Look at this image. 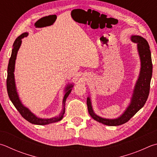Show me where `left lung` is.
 Returning <instances> with one entry per match:
<instances>
[{
  "label": "left lung",
  "instance_id": "obj_1",
  "mask_svg": "<svg viewBox=\"0 0 157 157\" xmlns=\"http://www.w3.org/2000/svg\"><path fill=\"white\" fill-rule=\"evenodd\" d=\"M131 40L137 44V49L141 59V71L133 91L130 104L125 112L117 119L102 118L93 112L90 99L87 98V107L90 115L95 121L106 126H116L126 123L144 106L149 95L150 81L152 75V63L149 44L146 39L139 36H132Z\"/></svg>",
  "mask_w": 157,
  "mask_h": 157
}]
</instances>
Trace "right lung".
Wrapping results in <instances>:
<instances>
[{"label": "right lung", "mask_w": 157, "mask_h": 157, "mask_svg": "<svg viewBox=\"0 0 157 157\" xmlns=\"http://www.w3.org/2000/svg\"><path fill=\"white\" fill-rule=\"evenodd\" d=\"M28 36V33H24L21 34V36H18V38L16 39L15 42L13 44V49L12 52H11V55L10 57L9 64H8L7 67V93L9 95V98L10 100L12 102L13 106L16 107V108L18 110L20 114L22 115V117L26 119L30 123L36 125H47L51 123H54V122H57L60 121L61 119L63 118L64 114L65 113V102H66V99L67 97L69 96L70 93L71 92L73 85H69L67 86L66 88V93L64 96L63 99V108L61 113H59L58 116H56L55 117L50 118V119H41L38 118L35 115L31 112L29 110V108L24 106L21 103V100H20L19 97L17 93L16 88V84H15V79H14V69H15V62L16 59V56L18 51L20 47H21L22 43V39L24 38L25 37H27Z\"/></svg>", "instance_id": "add662e5"}]
</instances>
